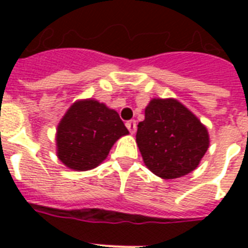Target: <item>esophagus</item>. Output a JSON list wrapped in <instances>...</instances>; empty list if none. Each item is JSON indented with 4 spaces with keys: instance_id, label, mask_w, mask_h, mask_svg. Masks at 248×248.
<instances>
[{
    "instance_id": "esophagus-1",
    "label": "esophagus",
    "mask_w": 248,
    "mask_h": 248,
    "mask_svg": "<svg viewBox=\"0 0 248 248\" xmlns=\"http://www.w3.org/2000/svg\"><path fill=\"white\" fill-rule=\"evenodd\" d=\"M126 127L128 128V131L131 132V134H135V131H136V121L135 120L127 121V122H126Z\"/></svg>"
}]
</instances>
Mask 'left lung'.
Segmentation results:
<instances>
[{"label":"left lung","instance_id":"1","mask_svg":"<svg viewBox=\"0 0 248 248\" xmlns=\"http://www.w3.org/2000/svg\"><path fill=\"white\" fill-rule=\"evenodd\" d=\"M136 144L148 169L169 180L198 167L210 136L206 126L180 101L155 97L138 124Z\"/></svg>","mask_w":248,"mask_h":248}]
</instances>
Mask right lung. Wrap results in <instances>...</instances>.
<instances>
[{
    "mask_svg": "<svg viewBox=\"0 0 248 248\" xmlns=\"http://www.w3.org/2000/svg\"><path fill=\"white\" fill-rule=\"evenodd\" d=\"M128 130L120 114L95 99L77 100L56 128V155L68 169L87 171L100 165Z\"/></svg>",
    "mask_w": 248,
    "mask_h": 248,
    "instance_id": "1",
    "label": "right lung"
}]
</instances>
